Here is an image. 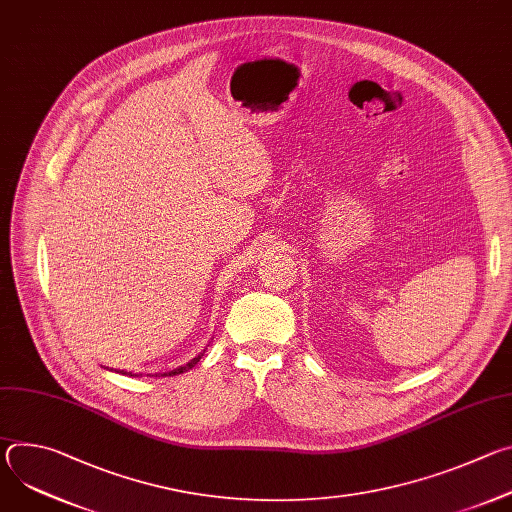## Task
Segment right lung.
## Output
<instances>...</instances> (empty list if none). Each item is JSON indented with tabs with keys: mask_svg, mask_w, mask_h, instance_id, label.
<instances>
[{
	"mask_svg": "<svg viewBox=\"0 0 512 512\" xmlns=\"http://www.w3.org/2000/svg\"><path fill=\"white\" fill-rule=\"evenodd\" d=\"M202 356H204V352H200L198 356H194L190 362H186V364H184V367H178V369H174V371H170V373H164L162 377H174V375H180V373H186V371H190V369L194 367V364H196V362H198ZM119 373H121V375H129V377H133V375H131V373H127V371H119ZM135 377H139V375H135ZM156 377H158V375H156Z\"/></svg>",
	"mask_w": 512,
	"mask_h": 512,
	"instance_id": "obj_1",
	"label": "right lung"
}]
</instances>
